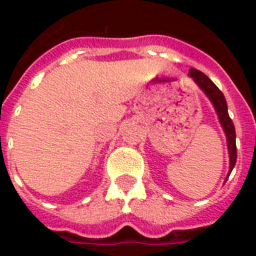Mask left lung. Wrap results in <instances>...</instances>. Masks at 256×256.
Masks as SVG:
<instances>
[{"instance_id":"obj_1","label":"left lung","mask_w":256,"mask_h":256,"mask_svg":"<svg viewBox=\"0 0 256 256\" xmlns=\"http://www.w3.org/2000/svg\"><path fill=\"white\" fill-rule=\"evenodd\" d=\"M189 78H192L194 80V84H198L200 90L203 92L204 94L208 97V100L211 101V104L215 108V112L218 115V119H220V123L224 132H225L226 136V142H228V152H229V172H228V177L229 178V174L233 170V167L236 164L237 159V152H236V130H234V126H233V122L229 118V114H228V104H226L225 96L222 94L215 84L211 80V79L203 74L202 71H198L194 68H190L188 74Z\"/></svg>"}]
</instances>
